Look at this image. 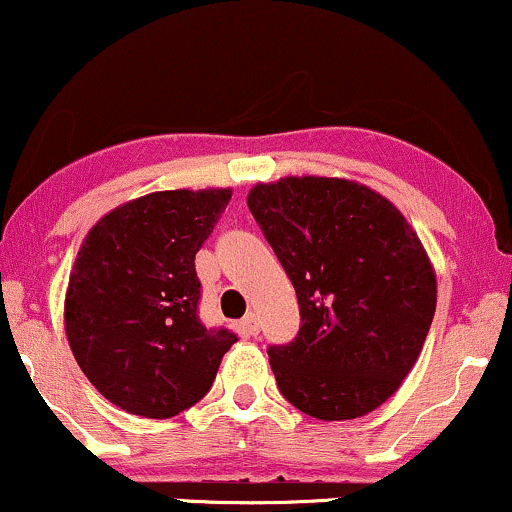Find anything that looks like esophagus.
I'll return each instance as SVG.
<instances>
[{"label": "esophagus", "instance_id": "34e87169", "mask_svg": "<svg viewBox=\"0 0 512 512\" xmlns=\"http://www.w3.org/2000/svg\"><path fill=\"white\" fill-rule=\"evenodd\" d=\"M239 330H242V334H246V337H256L258 330H261L256 313L244 315V320H242V323H239Z\"/></svg>", "mask_w": 512, "mask_h": 512}]
</instances>
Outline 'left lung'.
I'll use <instances>...</instances> for the list:
<instances>
[{
	"label": "left lung",
	"mask_w": 512,
	"mask_h": 512,
	"mask_svg": "<svg viewBox=\"0 0 512 512\" xmlns=\"http://www.w3.org/2000/svg\"><path fill=\"white\" fill-rule=\"evenodd\" d=\"M246 204L299 299V334L268 346L280 394L318 420L382 406L418 361L437 308L413 227L382 194L339 178L256 185Z\"/></svg>",
	"instance_id": "left-lung-1"
}]
</instances>
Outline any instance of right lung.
I'll use <instances>...</instances> for the list:
<instances>
[{"mask_svg":"<svg viewBox=\"0 0 512 512\" xmlns=\"http://www.w3.org/2000/svg\"><path fill=\"white\" fill-rule=\"evenodd\" d=\"M230 189H173L130 201L92 227L68 280L66 334L99 394L166 420L204 399L237 342L199 318L194 256Z\"/></svg>","mask_w":512,"mask_h":512,"instance_id":"right-lung-1","label":"right lung"}]
</instances>
